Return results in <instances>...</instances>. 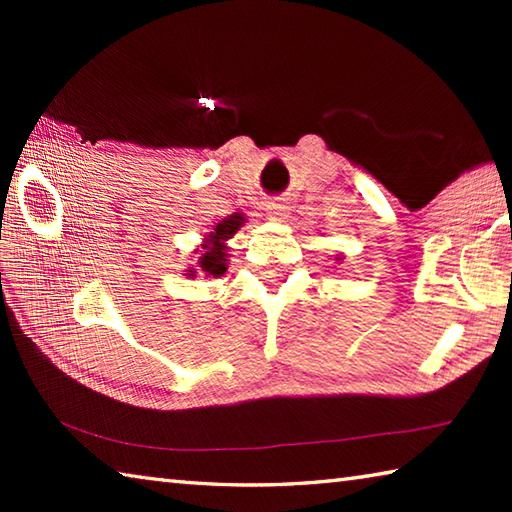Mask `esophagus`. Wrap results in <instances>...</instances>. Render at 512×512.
<instances>
[{"label": "esophagus", "mask_w": 512, "mask_h": 512, "mask_svg": "<svg viewBox=\"0 0 512 512\" xmlns=\"http://www.w3.org/2000/svg\"><path fill=\"white\" fill-rule=\"evenodd\" d=\"M287 210H289V207L284 205L282 201H271L266 205V214H268V219H271V221H282L284 216H287Z\"/></svg>", "instance_id": "1"}]
</instances>
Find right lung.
Here are the masks:
<instances>
[{
  "label": "right lung",
  "mask_w": 512,
  "mask_h": 512,
  "mask_svg": "<svg viewBox=\"0 0 512 512\" xmlns=\"http://www.w3.org/2000/svg\"><path fill=\"white\" fill-rule=\"evenodd\" d=\"M241 223H244V216L241 214H232L228 219H223L221 223L214 225V232H210L203 244V253L198 257V266H201V271L205 275H214L219 277L225 273V266H228V246H225V241H228L235 232L241 228ZM196 271H189L187 275L192 277Z\"/></svg>",
  "instance_id": "1"
}]
</instances>
